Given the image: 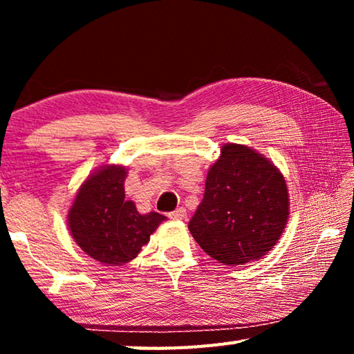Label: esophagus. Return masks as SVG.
I'll list each match as a JSON object with an SVG mask.
<instances>
[{"instance_id": "34e87169", "label": "esophagus", "mask_w": 354, "mask_h": 354, "mask_svg": "<svg viewBox=\"0 0 354 354\" xmlns=\"http://www.w3.org/2000/svg\"><path fill=\"white\" fill-rule=\"evenodd\" d=\"M169 217L171 220H183L185 217V209L184 207H178L176 211H173L169 214Z\"/></svg>"}]
</instances>
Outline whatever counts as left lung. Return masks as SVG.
Instances as JSON below:
<instances>
[{
	"label": "left lung",
	"instance_id": "8db88e82",
	"mask_svg": "<svg viewBox=\"0 0 354 354\" xmlns=\"http://www.w3.org/2000/svg\"><path fill=\"white\" fill-rule=\"evenodd\" d=\"M287 217L289 194L277 167L248 147L226 143L189 230L214 259L242 266L274 247Z\"/></svg>",
	"mask_w": 354,
	"mask_h": 354
}]
</instances>
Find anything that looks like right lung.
Here are the masks:
<instances>
[{
  "label": "right lung",
  "mask_w": 354,
  "mask_h": 354,
  "mask_svg": "<svg viewBox=\"0 0 354 354\" xmlns=\"http://www.w3.org/2000/svg\"><path fill=\"white\" fill-rule=\"evenodd\" d=\"M124 167H104L81 185L68 212L75 242L107 266L134 259L165 220L158 212H137L134 203L124 200Z\"/></svg>",
  "instance_id": "add662e5"
}]
</instances>
